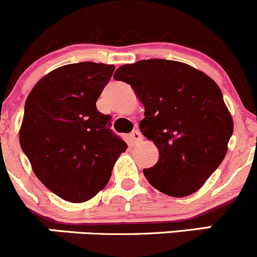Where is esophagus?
<instances>
[{
  "label": "esophagus",
  "mask_w": 257,
  "mask_h": 257,
  "mask_svg": "<svg viewBox=\"0 0 257 257\" xmlns=\"http://www.w3.org/2000/svg\"><path fill=\"white\" fill-rule=\"evenodd\" d=\"M142 140V135L140 134L137 130H135V131H132L131 134H130V141L132 142V144H137V142H140Z\"/></svg>",
  "instance_id": "1"
}]
</instances>
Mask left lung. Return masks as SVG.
Segmentation results:
<instances>
[{
    "mask_svg": "<svg viewBox=\"0 0 257 257\" xmlns=\"http://www.w3.org/2000/svg\"><path fill=\"white\" fill-rule=\"evenodd\" d=\"M145 106L140 131L159 149L144 169L147 181L172 197L196 192L225 159L233 121L212 78L179 61L141 60L116 70Z\"/></svg>",
    "mask_w": 257,
    "mask_h": 257,
    "instance_id": "obj_1",
    "label": "left lung"
}]
</instances>
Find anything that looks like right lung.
<instances>
[{"label": "right lung", "instance_id": "obj_1", "mask_svg": "<svg viewBox=\"0 0 257 257\" xmlns=\"http://www.w3.org/2000/svg\"><path fill=\"white\" fill-rule=\"evenodd\" d=\"M115 66L71 63L51 71L25 103L20 145L37 179L70 202L92 199L107 185L127 145L111 131L96 101Z\"/></svg>", "mask_w": 257, "mask_h": 257}]
</instances>
